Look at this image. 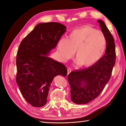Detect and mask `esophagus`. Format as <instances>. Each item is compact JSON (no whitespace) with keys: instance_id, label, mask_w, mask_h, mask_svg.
I'll list each match as a JSON object with an SVG mask.
<instances>
[{"instance_id":"34e87169","label":"esophagus","mask_w":126,"mask_h":126,"mask_svg":"<svg viewBox=\"0 0 126 126\" xmlns=\"http://www.w3.org/2000/svg\"><path fill=\"white\" fill-rule=\"evenodd\" d=\"M71 71V69H70V68L68 69V75H69V74H70Z\"/></svg>"}]
</instances>
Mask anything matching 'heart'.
<instances>
[{
	"label": "heart",
	"mask_w": 126,
	"mask_h": 126,
	"mask_svg": "<svg viewBox=\"0 0 126 126\" xmlns=\"http://www.w3.org/2000/svg\"><path fill=\"white\" fill-rule=\"evenodd\" d=\"M106 41L100 31L88 25L76 28L68 36L67 40L61 39L57 45L61 58L67 61L75 56L81 66L87 67L100 59L105 50Z\"/></svg>",
	"instance_id": "1"
}]
</instances>
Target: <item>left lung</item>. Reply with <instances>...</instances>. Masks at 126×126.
<instances>
[{
    "label": "left lung",
    "mask_w": 126,
    "mask_h": 126,
    "mask_svg": "<svg viewBox=\"0 0 126 126\" xmlns=\"http://www.w3.org/2000/svg\"><path fill=\"white\" fill-rule=\"evenodd\" d=\"M106 41L105 54L92 66L71 72L68 76L71 99L77 104H87L102 92L115 63V45L113 36L103 20H98Z\"/></svg>",
    "instance_id": "obj_1"
}]
</instances>
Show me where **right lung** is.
Wrapping results in <instances>:
<instances>
[{
    "mask_svg": "<svg viewBox=\"0 0 126 126\" xmlns=\"http://www.w3.org/2000/svg\"><path fill=\"white\" fill-rule=\"evenodd\" d=\"M61 23H39L21 42L16 58V82L25 100L41 107L47 102L54 77L67 75L65 66L47 57L65 32Z\"/></svg>",
    "mask_w": 126,
    "mask_h": 126,
    "instance_id": "right-lung-1",
    "label": "right lung"
}]
</instances>
